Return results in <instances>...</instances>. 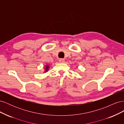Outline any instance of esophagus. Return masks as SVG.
I'll return each mask as SVG.
<instances>
[{
  "label": "esophagus",
  "instance_id": "34e87169",
  "mask_svg": "<svg viewBox=\"0 0 124 124\" xmlns=\"http://www.w3.org/2000/svg\"><path fill=\"white\" fill-rule=\"evenodd\" d=\"M59 62H61V63H63L65 62V59H62V58H61V59H59Z\"/></svg>",
  "mask_w": 124,
  "mask_h": 124
}]
</instances>
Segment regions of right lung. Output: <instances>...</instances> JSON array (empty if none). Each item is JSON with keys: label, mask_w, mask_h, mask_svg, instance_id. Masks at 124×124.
<instances>
[{"label": "right lung", "mask_w": 124, "mask_h": 124, "mask_svg": "<svg viewBox=\"0 0 124 124\" xmlns=\"http://www.w3.org/2000/svg\"><path fill=\"white\" fill-rule=\"evenodd\" d=\"M48 68H49V66H48V65H46V68H45V71L44 72H47V71H48Z\"/></svg>", "instance_id": "add662e5"}]
</instances>
